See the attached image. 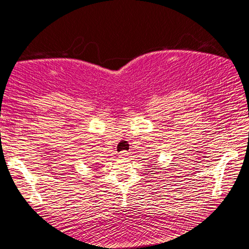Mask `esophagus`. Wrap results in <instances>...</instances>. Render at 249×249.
<instances>
[{"instance_id":"obj_1","label":"esophagus","mask_w":249,"mask_h":249,"mask_svg":"<svg viewBox=\"0 0 249 249\" xmlns=\"http://www.w3.org/2000/svg\"><path fill=\"white\" fill-rule=\"evenodd\" d=\"M129 155V152L128 151H122L121 153H120V156L121 157H127Z\"/></svg>"}]
</instances>
